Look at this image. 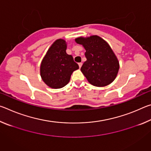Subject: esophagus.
<instances>
[{
	"instance_id": "esophagus-1",
	"label": "esophagus",
	"mask_w": 151,
	"mask_h": 151,
	"mask_svg": "<svg viewBox=\"0 0 151 151\" xmlns=\"http://www.w3.org/2000/svg\"><path fill=\"white\" fill-rule=\"evenodd\" d=\"M82 65H83V63H78V66H79V68H81V66H82Z\"/></svg>"
}]
</instances>
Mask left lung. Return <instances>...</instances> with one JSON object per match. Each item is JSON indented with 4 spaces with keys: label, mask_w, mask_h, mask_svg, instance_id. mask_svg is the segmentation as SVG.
<instances>
[{
    "label": "left lung",
    "mask_w": 151,
    "mask_h": 151,
    "mask_svg": "<svg viewBox=\"0 0 151 151\" xmlns=\"http://www.w3.org/2000/svg\"><path fill=\"white\" fill-rule=\"evenodd\" d=\"M75 41L86 50V60L81 70L89 83L99 87L111 84L118 74L119 63L108 43L97 35L78 37Z\"/></svg>",
    "instance_id": "1"
}]
</instances>
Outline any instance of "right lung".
Segmentation results:
<instances>
[{
  "label": "right lung",
  "instance_id": "right-lung-1",
  "mask_svg": "<svg viewBox=\"0 0 151 151\" xmlns=\"http://www.w3.org/2000/svg\"><path fill=\"white\" fill-rule=\"evenodd\" d=\"M66 50L65 40H55L41 62L40 76L46 85L52 88H60L67 85L73 71L79 68Z\"/></svg>",
  "mask_w": 151,
  "mask_h": 151
}]
</instances>
